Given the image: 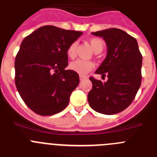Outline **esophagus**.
Here are the masks:
<instances>
[{
  "mask_svg": "<svg viewBox=\"0 0 157 157\" xmlns=\"http://www.w3.org/2000/svg\"><path fill=\"white\" fill-rule=\"evenodd\" d=\"M85 79V77H84V76H80V80H83Z\"/></svg>",
  "mask_w": 157,
  "mask_h": 157,
  "instance_id": "esophagus-1",
  "label": "esophagus"
}]
</instances>
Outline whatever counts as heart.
<instances>
[{"label":"heart","instance_id":"1","mask_svg":"<svg viewBox=\"0 0 157 157\" xmlns=\"http://www.w3.org/2000/svg\"><path fill=\"white\" fill-rule=\"evenodd\" d=\"M89 44L91 45L92 50L95 53H98V52H101L102 50L103 47H104V42H103V40L98 37L91 38L89 40ZM77 46H78L77 41L72 42L69 45L67 51H66V53H67V56L70 59H74L76 57ZM94 67V65L92 62L85 61V60H82V59L76 60V61L70 63V68L73 71L76 72V73H77L81 76L86 75L87 73H89L91 70H93Z\"/></svg>","mask_w":157,"mask_h":157}]
</instances>
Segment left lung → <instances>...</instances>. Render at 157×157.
<instances>
[{
    "instance_id": "obj_1",
    "label": "left lung",
    "mask_w": 157,
    "mask_h": 157,
    "mask_svg": "<svg viewBox=\"0 0 157 157\" xmlns=\"http://www.w3.org/2000/svg\"><path fill=\"white\" fill-rule=\"evenodd\" d=\"M101 36L107 45V55L97 74L108 77L106 82L90 80L92 88L87 100L92 109L113 115L128 108L135 98L142 82V56L136 39L117 28L91 33Z\"/></svg>"
}]
</instances>
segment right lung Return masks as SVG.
Wrapping results in <instances>:
<instances>
[{
    "label": "right lung",
    "mask_w": 157,
    "mask_h": 157,
    "mask_svg": "<svg viewBox=\"0 0 157 157\" xmlns=\"http://www.w3.org/2000/svg\"><path fill=\"white\" fill-rule=\"evenodd\" d=\"M83 34L44 26L24 38L15 61V82L26 105L40 116H51L67 106L78 86V73L66 70L69 45Z\"/></svg>",
    "instance_id": "right-lung-1"
}]
</instances>
